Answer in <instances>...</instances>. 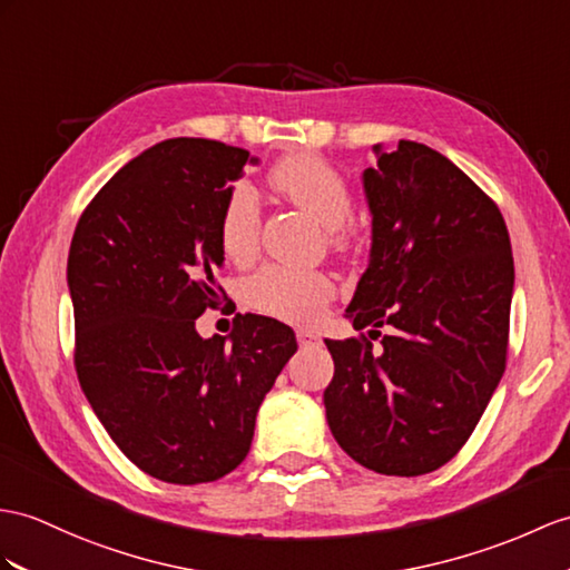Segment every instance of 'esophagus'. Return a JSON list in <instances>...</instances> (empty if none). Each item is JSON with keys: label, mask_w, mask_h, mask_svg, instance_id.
Instances as JSON below:
<instances>
[{"label": "esophagus", "mask_w": 570, "mask_h": 570, "mask_svg": "<svg viewBox=\"0 0 570 570\" xmlns=\"http://www.w3.org/2000/svg\"><path fill=\"white\" fill-rule=\"evenodd\" d=\"M297 343H299V348L309 351V348H318V345H322V338H318L316 333H312V331L299 328L297 331Z\"/></svg>", "instance_id": "1"}]
</instances>
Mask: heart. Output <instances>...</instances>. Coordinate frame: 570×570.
Wrapping results in <instances>:
<instances>
[{"label": "heart", "instance_id": "heart-1", "mask_svg": "<svg viewBox=\"0 0 570 570\" xmlns=\"http://www.w3.org/2000/svg\"><path fill=\"white\" fill-rule=\"evenodd\" d=\"M268 184L285 200L312 215L328 229L333 244L348 239L345 222L353 213L348 180L326 159L299 151L277 161L268 171ZM261 232V205L256 190L248 184H234L222 203L217 237L232 261L254 258ZM336 285L322 271H295L285 266H266L244 283V302L254 312L287 324H312L322 316Z\"/></svg>", "mask_w": 570, "mask_h": 570}]
</instances>
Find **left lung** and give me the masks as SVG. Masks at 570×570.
Here are the masks:
<instances>
[{
    "label": "left lung",
    "instance_id": "obj_1",
    "mask_svg": "<svg viewBox=\"0 0 570 570\" xmlns=\"http://www.w3.org/2000/svg\"><path fill=\"white\" fill-rule=\"evenodd\" d=\"M367 271L345 309L357 331L326 338V421L343 452L377 474L421 476L474 433L505 372L515 266L495 203L440 151L372 147Z\"/></svg>",
    "mask_w": 570,
    "mask_h": 570
}]
</instances>
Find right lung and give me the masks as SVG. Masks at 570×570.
<instances>
[{
	"mask_svg": "<svg viewBox=\"0 0 570 570\" xmlns=\"http://www.w3.org/2000/svg\"><path fill=\"white\" fill-rule=\"evenodd\" d=\"M246 164L242 147L174 137L145 149L96 193L67 258L75 365L110 440L145 474L205 483L252 450L256 413L297 351L268 316L234 318L229 338H203L225 263L217 222Z\"/></svg>",
	"mask_w": 570,
	"mask_h": 570,
	"instance_id": "1",
	"label": "right lung"
}]
</instances>
